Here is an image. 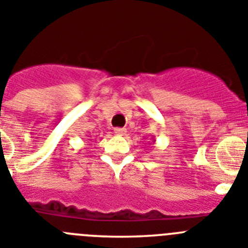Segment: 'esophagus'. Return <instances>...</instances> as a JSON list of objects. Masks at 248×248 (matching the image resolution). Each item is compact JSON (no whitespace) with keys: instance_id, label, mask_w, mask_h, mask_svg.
Returning a JSON list of instances; mask_svg holds the SVG:
<instances>
[{"instance_id":"esophagus-1","label":"esophagus","mask_w":248,"mask_h":248,"mask_svg":"<svg viewBox=\"0 0 248 248\" xmlns=\"http://www.w3.org/2000/svg\"><path fill=\"white\" fill-rule=\"evenodd\" d=\"M113 132L116 133V135L117 136H124V135H126V128H122V127H116L115 129H113Z\"/></svg>"}]
</instances>
